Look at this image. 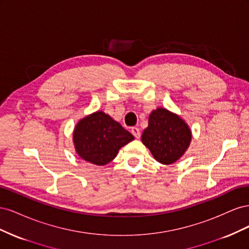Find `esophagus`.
<instances>
[{"label": "esophagus", "instance_id": "esophagus-1", "mask_svg": "<svg viewBox=\"0 0 249 249\" xmlns=\"http://www.w3.org/2000/svg\"><path fill=\"white\" fill-rule=\"evenodd\" d=\"M131 132H132V134L134 135L135 138H137V139L140 138V130L138 129V127H132Z\"/></svg>", "mask_w": 249, "mask_h": 249}]
</instances>
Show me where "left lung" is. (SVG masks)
Returning <instances> with one entry per match:
<instances>
[{
    "instance_id": "1",
    "label": "left lung",
    "mask_w": 249,
    "mask_h": 249,
    "mask_svg": "<svg viewBox=\"0 0 249 249\" xmlns=\"http://www.w3.org/2000/svg\"><path fill=\"white\" fill-rule=\"evenodd\" d=\"M192 132L185 120L165 108L150 112L148 126L143 131L141 141L155 160L170 165L183 157L189 147Z\"/></svg>"
}]
</instances>
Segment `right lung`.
<instances>
[{
    "mask_svg": "<svg viewBox=\"0 0 249 249\" xmlns=\"http://www.w3.org/2000/svg\"><path fill=\"white\" fill-rule=\"evenodd\" d=\"M134 139L130 132L103 111L81 118L72 132L77 155L97 166L110 163L118 150Z\"/></svg>",
    "mask_w": 249,
    "mask_h": 249,
    "instance_id": "add662e5",
    "label": "right lung"
}]
</instances>
